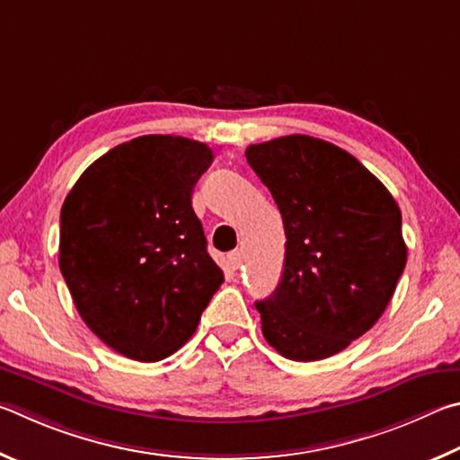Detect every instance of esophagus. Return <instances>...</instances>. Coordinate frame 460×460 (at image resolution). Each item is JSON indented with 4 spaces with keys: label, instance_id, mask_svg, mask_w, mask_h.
I'll return each instance as SVG.
<instances>
[{
    "label": "esophagus",
    "instance_id": "esophagus-1",
    "mask_svg": "<svg viewBox=\"0 0 460 460\" xmlns=\"http://www.w3.org/2000/svg\"><path fill=\"white\" fill-rule=\"evenodd\" d=\"M228 264L232 269H240V264H243V252L240 251H232L230 254H228Z\"/></svg>",
    "mask_w": 460,
    "mask_h": 460
}]
</instances>
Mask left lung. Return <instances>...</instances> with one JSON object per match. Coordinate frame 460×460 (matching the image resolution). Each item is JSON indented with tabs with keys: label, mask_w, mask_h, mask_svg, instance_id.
<instances>
[{
	"label": "left lung",
	"mask_w": 460,
	"mask_h": 460,
	"mask_svg": "<svg viewBox=\"0 0 460 460\" xmlns=\"http://www.w3.org/2000/svg\"><path fill=\"white\" fill-rule=\"evenodd\" d=\"M285 226V269L256 301L280 356H335L376 325L406 267L402 214L385 185L341 147L287 135L246 147Z\"/></svg>",
	"instance_id": "obj_1"
}]
</instances>
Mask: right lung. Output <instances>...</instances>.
Instances as JSON below:
<instances>
[{
    "label": "right lung",
    "mask_w": 460,
    "mask_h": 460,
    "mask_svg": "<svg viewBox=\"0 0 460 460\" xmlns=\"http://www.w3.org/2000/svg\"><path fill=\"white\" fill-rule=\"evenodd\" d=\"M206 143L143 135L78 177L60 212V272L88 329L120 356L159 361L196 333L224 272L191 191Z\"/></svg>",
    "instance_id": "obj_1"
}]
</instances>
